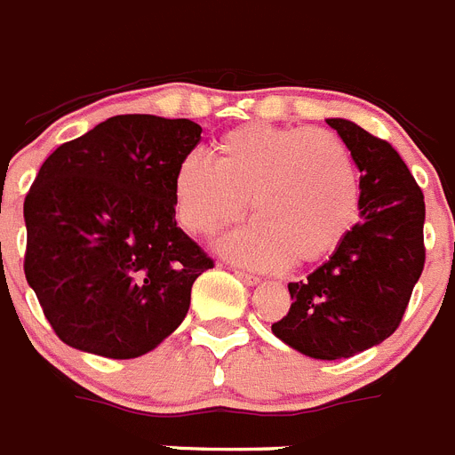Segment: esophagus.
Segmentation results:
<instances>
[{
    "mask_svg": "<svg viewBox=\"0 0 455 455\" xmlns=\"http://www.w3.org/2000/svg\"><path fill=\"white\" fill-rule=\"evenodd\" d=\"M235 275H238L244 283H250V286H254V283H259V282H260L259 276H256V275H250V272H244V270H235Z\"/></svg>",
    "mask_w": 455,
    "mask_h": 455,
    "instance_id": "1",
    "label": "esophagus"
}]
</instances>
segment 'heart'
Here are the masks:
<instances>
[{
  "instance_id": "1",
  "label": "heart",
  "mask_w": 455,
  "mask_h": 455,
  "mask_svg": "<svg viewBox=\"0 0 455 455\" xmlns=\"http://www.w3.org/2000/svg\"><path fill=\"white\" fill-rule=\"evenodd\" d=\"M179 220L196 235L240 222L250 201V228L227 251L250 266L325 259L353 231L359 173L346 141L330 130L240 125L220 137L212 164L189 157L173 176Z\"/></svg>"
}]
</instances>
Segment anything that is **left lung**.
Listing matches in <instances>:
<instances>
[{
    "label": "left lung",
    "mask_w": 455,
    "mask_h": 455,
    "mask_svg": "<svg viewBox=\"0 0 455 455\" xmlns=\"http://www.w3.org/2000/svg\"><path fill=\"white\" fill-rule=\"evenodd\" d=\"M362 172V220L318 270L288 283L291 309L275 337L315 359H346L392 337L426 263L421 188L389 141L327 118Z\"/></svg>",
    "instance_id": "obj_1"
}]
</instances>
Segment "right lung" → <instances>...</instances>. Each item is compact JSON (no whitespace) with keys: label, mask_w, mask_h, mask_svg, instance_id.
<instances>
[{"label":"right lung","mask_w":455,"mask_h":455,"mask_svg":"<svg viewBox=\"0 0 455 455\" xmlns=\"http://www.w3.org/2000/svg\"><path fill=\"white\" fill-rule=\"evenodd\" d=\"M199 141L189 118L121 114L43 162L25 196V276L63 343L132 359L183 323L215 266L176 224L173 176Z\"/></svg>","instance_id":"obj_1"}]
</instances>
